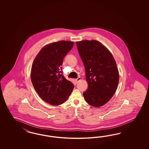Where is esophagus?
<instances>
[{"instance_id": "esophagus-1", "label": "esophagus", "mask_w": 149, "mask_h": 149, "mask_svg": "<svg viewBox=\"0 0 149 149\" xmlns=\"http://www.w3.org/2000/svg\"><path fill=\"white\" fill-rule=\"evenodd\" d=\"M81 79L80 77H79L77 79H75V82H76V83L77 84L79 81H80V80H81Z\"/></svg>"}]
</instances>
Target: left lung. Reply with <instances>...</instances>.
<instances>
[{
    "label": "left lung",
    "instance_id": "left-lung-1",
    "mask_svg": "<svg viewBox=\"0 0 149 149\" xmlns=\"http://www.w3.org/2000/svg\"><path fill=\"white\" fill-rule=\"evenodd\" d=\"M86 72L88 89L83 95L86 102L98 108L108 103L115 93L119 72L113 54L98 41H77Z\"/></svg>",
    "mask_w": 149,
    "mask_h": 149
}]
</instances>
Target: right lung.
<instances>
[{"instance_id":"obj_1","label":"right lung","mask_w":149,"mask_h":149,"mask_svg":"<svg viewBox=\"0 0 149 149\" xmlns=\"http://www.w3.org/2000/svg\"><path fill=\"white\" fill-rule=\"evenodd\" d=\"M74 42L62 40L43 47L32 64L31 78L37 93L45 102L57 106L72 93L74 85L61 74L63 58Z\"/></svg>"}]
</instances>
